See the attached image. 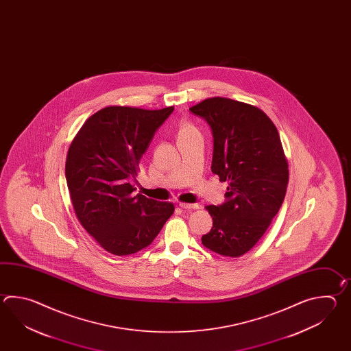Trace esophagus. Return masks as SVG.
I'll return each instance as SVG.
<instances>
[{
	"label": "esophagus",
	"instance_id": "34e87169",
	"mask_svg": "<svg viewBox=\"0 0 351 351\" xmlns=\"http://www.w3.org/2000/svg\"><path fill=\"white\" fill-rule=\"evenodd\" d=\"M179 207L183 209H188V210H189V209L199 208V206L195 204V203H193V204H191V203H179Z\"/></svg>",
	"mask_w": 351,
	"mask_h": 351
}]
</instances>
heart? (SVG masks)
<instances>
[{"mask_svg": "<svg viewBox=\"0 0 351 351\" xmlns=\"http://www.w3.org/2000/svg\"><path fill=\"white\" fill-rule=\"evenodd\" d=\"M194 132H197V130L194 129V127L189 125V124H184V125H182L180 129H179L178 138L184 136V135L191 134V133H194Z\"/></svg>", "mask_w": 351, "mask_h": 351, "instance_id": "1", "label": "heart"}]
</instances>
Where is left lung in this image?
<instances>
[{
    "label": "left lung",
    "mask_w": 351,
    "mask_h": 351,
    "mask_svg": "<svg viewBox=\"0 0 351 351\" xmlns=\"http://www.w3.org/2000/svg\"><path fill=\"white\" fill-rule=\"evenodd\" d=\"M189 110L208 123L212 172L228 182L226 201L206 207L213 227L202 243L239 257L260 241L285 199L289 167L280 135L261 109L227 97L206 99Z\"/></svg>",
    "instance_id": "left-lung-1"
}]
</instances>
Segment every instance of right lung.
Returning a JSON list of instances; mask_svg holds the SVG:
<instances>
[{
  "mask_svg": "<svg viewBox=\"0 0 351 351\" xmlns=\"http://www.w3.org/2000/svg\"><path fill=\"white\" fill-rule=\"evenodd\" d=\"M174 108L106 106L84 123L67 152L65 177L82 227L108 252L149 246L174 212L169 202L133 194L139 162Z\"/></svg>",
  "mask_w": 351,
  "mask_h": 351,
  "instance_id": "obj_1",
  "label": "right lung"
}]
</instances>
